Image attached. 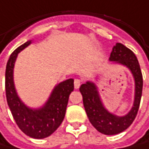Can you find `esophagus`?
I'll return each mask as SVG.
<instances>
[{"mask_svg":"<svg viewBox=\"0 0 149 149\" xmlns=\"http://www.w3.org/2000/svg\"><path fill=\"white\" fill-rule=\"evenodd\" d=\"M81 84V81L79 79H75V80H74V88H75V89H78V88H80Z\"/></svg>","mask_w":149,"mask_h":149,"instance_id":"1","label":"esophagus"}]
</instances>
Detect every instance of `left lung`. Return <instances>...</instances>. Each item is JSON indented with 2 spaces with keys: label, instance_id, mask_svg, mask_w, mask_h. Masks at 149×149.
I'll return each instance as SVG.
<instances>
[{
  "label": "left lung",
  "instance_id": "1",
  "mask_svg": "<svg viewBox=\"0 0 149 149\" xmlns=\"http://www.w3.org/2000/svg\"><path fill=\"white\" fill-rule=\"evenodd\" d=\"M109 61L129 69L134 80V100L130 111L119 116L109 112L103 105L98 88L93 81H87L80 87L83 105L91 124L100 133L107 135L117 134L126 130L136 117L140 107L143 80L140 64L135 54L121 43H116L110 54Z\"/></svg>",
  "mask_w": 149,
  "mask_h": 149
}]
</instances>
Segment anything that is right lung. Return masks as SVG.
Instances as JSON below:
<instances>
[{
  "instance_id": "right-lung-1",
  "label": "right lung",
  "mask_w": 149,
  "mask_h": 149,
  "mask_svg": "<svg viewBox=\"0 0 149 149\" xmlns=\"http://www.w3.org/2000/svg\"><path fill=\"white\" fill-rule=\"evenodd\" d=\"M28 40L10 55L5 73V88L8 105L19 128L28 136L43 139L51 135L61 124L67 109L68 97L74 90V79L57 84L45 104L38 109L28 107L19 97L14 82V68L18 54L31 44Z\"/></svg>"
}]
</instances>
